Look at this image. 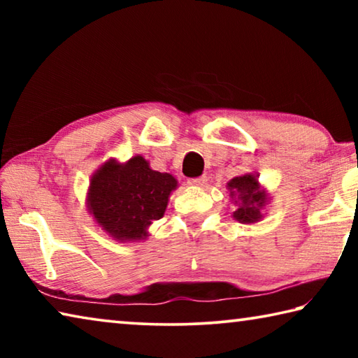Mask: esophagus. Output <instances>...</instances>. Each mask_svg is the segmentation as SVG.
<instances>
[{"instance_id": "34e87169", "label": "esophagus", "mask_w": 358, "mask_h": 358, "mask_svg": "<svg viewBox=\"0 0 358 358\" xmlns=\"http://www.w3.org/2000/svg\"><path fill=\"white\" fill-rule=\"evenodd\" d=\"M187 183H189L191 186H203L205 183H207V177H205V175H202V177L191 178V180H187Z\"/></svg>"}]
</instances>
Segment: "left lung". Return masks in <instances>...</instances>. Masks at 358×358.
I'll use <instances>...</instances> for the list:
<instances>
[{"label":"left lung","mask_w":358,"mask_h":358,"mask_svg":"<svg viewBox=\"0 0 358 358\" xmlns=\"http://www.w3.org/2000/svg\"><path fill=\"white\" fill-rule=\"evenodd\" d=\"M230 194L229 196L237 202L238 208L234 211V217L240 222L251 224L259 221L260 208L265 203L264 191H259L257 178L254 175L248 173L243 177H235L227 183Z\"/></svg>","instance_id":"left-lung-1"}]
</instances>
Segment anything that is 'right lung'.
<instances>
[{
  "instance_id": "add662e5",
  "label": "right lung",
  "mask_w": 358,
  "mask_h": 358,
  "mask_svg": "<svg viewBox=\"0 0 358 358\" xmlns=\"http://www.w3.org/2000/svg\"><path fill=\"white\" fill-rule=\"evenodd\" d=\"M177 180L150 169L142 156L118 164L108 161L93 175L88 210L96 222L121 241L147 237V227L164 215Z\"/></svg>"
}]
</instances>
